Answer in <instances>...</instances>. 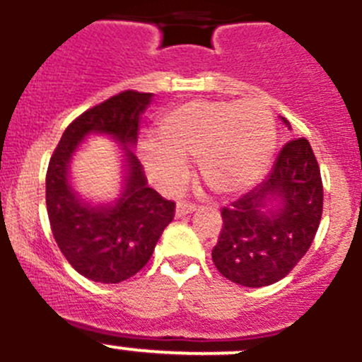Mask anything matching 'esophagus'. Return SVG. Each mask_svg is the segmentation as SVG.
<instances>
[{
	"label": "esophagus",
	"instance_id": "1",
	"mask_svg": "<svg viewBox=\"0 0 362 362\" xmlns=\"http://www.w3.org/2000/svg\"><path fill=\"white\" fill-rule=\"evenodd\" d=\"M194 210H196L194 205H191V203L182 202V203H178L177 209H175V216H177V217H185V216H189V214L194 212Z\"/></svg>",
	"mask_w": 362,
	"mask_h": 362
}]
</instances>
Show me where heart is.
<instances>
[{"label":"heart","mask_w":362,"mask_h":362,"mask_svg":"<svg viewBox=\"0 0 362 362\" xmlns=\"http://www.w3.org/2000/svg\"><path fill=\"white\" fill-rule=\"evenodd\" d=\"M157 134L141 145V159L153 184L166 191L187 180V157H196L214 192L237 194L263 177L276 148L274 117L259 99L191 100L168 111Z\"/></svg>","instance_id":"heart-1"}]
</instances>
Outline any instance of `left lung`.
<instances>
[{
	"mask_svg": "<svg viewBox=\"0 0 362 362\" xmlns=\"http://www.w3.org/2000/svg\"><path fill=\"white\" fill-rule=\"evenodd\" d=\"M281 122L292 131L286 118ZM324 206L320 168L308 139H292L262 184L224 206L214 265L237 285L259 288L285 278L310 249Z\"/></svg>",
	"mask_w": 362,
	"mask_h": 362,
	"instance_id": "obj_1",
	"label": "left lung"
}]
</instances>
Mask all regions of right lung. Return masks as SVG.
Masks as SVG:
<instances>
[{
    "instance_id": "obj_1",
    "label": "right lung",
    "mask_w": 362,
    "mask_h": 362,
    "mask_svg": "<svg viewBox=\"0 0 362 362\" xmlns=\"http://www.w3.org/2000/svg\"><path fill=\"white\" fill-rule=\"evenodd\" d=\"M153 93L122 92L84 111L63 132L45 177V205L52 235L70 265L97 283H122L146 265L175 203L148 187L134 156L141 115ZM90 135H106L121 146L122 189L113 202L93 204L71 184L69 164Z\"/></svg>"
}]
</instances>
